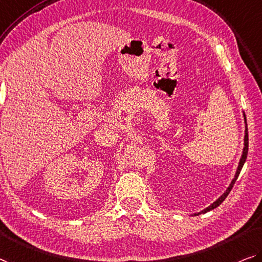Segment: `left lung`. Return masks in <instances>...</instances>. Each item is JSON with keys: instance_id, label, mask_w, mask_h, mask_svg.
I'll list each match as a JSON object with an SVG mask.
<instances>
[{"instance_id": "obj_1", "label": "left lung", "mask_w": 262, "mask_h": 262, "mask_svg": "<svg viewBox=\"0 0 262 262\" xmlns=\"http://www.w3.org/2000/svg\"><path fill=\"white\" fill-rule=\"evenodd\" d=\"M245 120H246V116H245ZM248 130H247V123H246V131H245V147H244V152H243V156H241V159H240V163H239V166H238V170H236V173H235V177H234V179L232 180V183H231V185H229L228 186V188L226 190V192L224 193L223 195L220 196V198L216 200V201H214V203H213L211 206H208L206 210H204L203 212L201 213H206V212H208V211H212V210H214L215 207H218L219 205L223 203V201L226 199V196L229 194V192H231V190H232V187H233V185L235 184V180L238 179V177H239V174H240V171H241V168H243V166H244V164H245V162H246V158H247V154H248V132H247ZM198 214H200V213H198ZM198 214H194V215H198Z\"/></svg>"}]
</instances>
